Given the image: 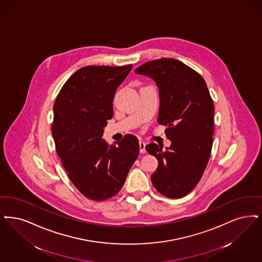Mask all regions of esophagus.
Here are the masks:
<instances>
[{
	"instance_id": "esophagus-1",
	"label": "esophagus",
	"mask_w": 262,
	"mask_h": 262,
	"mask_svg": "<svg viewBox=\"0 0 262 262\" xmlns=\"http://www.w3.org/2000/svg\"><path fill=\"white\" fill-rule=\"evenodd\" d=\"M145 146H146V143L144 141H139V151H140V153L144 154L146 152Z\"/></svg>"
}]
</instances>
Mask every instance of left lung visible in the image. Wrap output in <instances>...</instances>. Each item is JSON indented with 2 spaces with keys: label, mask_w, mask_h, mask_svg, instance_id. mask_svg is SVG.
Segmentation results:
<instances>
[{
  "label": "left lung",
  "mask_w": 262,
  "mask_h": 262,
  "mask_svg": "<svg viewBox=\"0 0 262 262\" xmlns=\"http://www.w3.org/2000/svg\"><path fill=\"white\" fill-rule=\"evenodd\" d=\"M136 73L156 82L158 123L167 126L165 133L171 141L166 150L156 143L145 147L158 160L152 183L166 197L182 198L198 184L210 156L214 105L208 86L198 72L173 58L148 61Z\"/></svg>",
  "instance_id": "left-lung-1"
}]
</instances>
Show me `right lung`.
Segmentation results:
<instances>
[{"label":"right lung","mask_w":262,"mask_h":262,"mask_svg":"<svg viewBox=\"0 0 262 262\" xmlns=\"http://www.w3.org/2000/svg\"><path fill=\"white\" fill-rule=\"evenodd\" d=\"M133 65L85 66L63 84L53 105L55 149L68 178L89 199H109L123 187L139 153L136 136L126 135L113 145L102 139L113 117L117 88Z\"/></svg>","instance_id":"1"}]
</instances>
